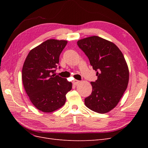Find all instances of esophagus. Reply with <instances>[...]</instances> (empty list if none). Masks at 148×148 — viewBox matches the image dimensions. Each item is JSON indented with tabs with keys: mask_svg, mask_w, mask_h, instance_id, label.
<instances>
[{
	"mask_svg": "<svg viewBox=\"0 0 148 148\" xmlns=\"http://www.w3.org/2000/svg\"><path fill=\"white\" fill-rule=\"evenodd\" d=\"M80 82V81H79V80H77V79H74L73 81V84H75V85H77V84H78V83H79Z\"/></svg>",
	"mask_w": 148,
	"mask_h": 148,
	"instance_id": "esophagus-1",
	"label": "esophagus"
}]
</instances>
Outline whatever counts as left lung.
<instances>
[{
    "mask_svg": "<svg viewBox=\"0 0 148 148\" xmlns=\"http://www.w3.org/2000/svg\"><path fill=\"white\" fill-rule=\"evenodd\" d=\"M77 44L88 57L97 76L95 82H91L92 91L85 98L84 104L96 112H109L117 106L127 88V62L114 43L97 36L79 39Z\"/></svg>",
    "mask_w": 148,
    "mask_h": 148,
    "instance_id": "1",
    "label": "left lung"
}]
</instances>
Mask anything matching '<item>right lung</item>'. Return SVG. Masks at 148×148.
<instances>
[{
    "label": "right lung",
    "instance_id": "1",
    "mask_svg": "<svg viewBox=\"0 0 148 148\" xmlns=\"http://www.w3.org/2000/svg\"><path fill=\"white\" fill-rule=\"evenodd\" d=\"M66 44L65 40L48 39L31 49L24 62L22 82L25 91L34 107L43 112L61 108L72 88V83L54 73Z\"/></svg>",
    "mask_w": 148,
    "mask_h": 148
}]
</instances>
